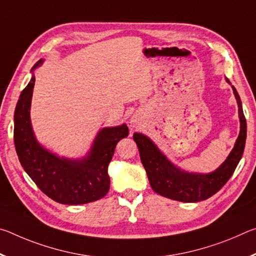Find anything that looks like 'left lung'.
I'll list each match as a JSON object with an SVG mask.
<instances>
[{
    "mask_svg": "<svg viewBox=\"0 0 256 256\" xmlns=\"http://www.w3.org/2000/svg\"><path fill=\"white\" fill-rule=\"evenodd\" d=\"M226 81L230 84L227 78ZM232 88L238 105L240 131L232 152L214 172L201 174L182 170L167 159L148 136L141 133L133 134L149 183L156 193L175 201L198 202L211 198L230 178L244 152L246 141V120L242 102L235 86H232Z\"/></svg>",
    "mask_w": 256,
    "mask_h": 256,
    "instance_id": "obj_1",
    "label": "left lung"
}]
</instances>
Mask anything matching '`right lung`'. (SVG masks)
<instances>
[{
	"instance_id": "right-lung-1",
	"label": "right lung",
	"mask_w": 256,
	"mask_h": 256,
	"mask_svg": "<svg viewBox=\"0 0 256 256\" xmlns=\"http://www.w3.org/2000/svg\"><path fill=\"white\" fill-rule=\"evenodd\" d=\"M42 60L32 70L42 66ZM34 76L22 90L14 110V146L21 166L42 192L62 204L76 206L97 201L108 193V164L120 138L128 136L125 124L104 128L84 158H60L38 144L30 122Z\"/></svg>"
}]
</instances>
